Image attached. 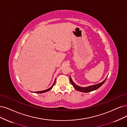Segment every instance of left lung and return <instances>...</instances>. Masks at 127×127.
<instances>
[{
	"label": "left lung",
	"mask_w": 127,
	"mask_h": 127,
	"mask_svg": "<svg viewBox=\"0 0 127 127\" xmlns=\"http://www.w3.org/2000/svg\"><path fill=\"white\" fill-rule=\"evenodd\" d=\"M107 78V77L105 78V79L104 81H102L101 83H99L97 84H95V85L88 86L87 87H81V86H79L77 85L76 84H75L74 83L71 77L70 76H69V80H70V82H71V83L72 84V85H73V86L74 87V88L75 89V90H76L77 91H78L79 92H81L83 93H88V92H90L95 91V90H97V89L99 88L100 86H101L102 85V84L105 83Z\"/></svg>",
	"instance_id": "1"
}]
</instances>
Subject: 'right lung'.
Segmentation results:
<instances>
[{
    "instance_id": "right-lung-1",
    "label": "right lung",
    "mask_w": 127,
    "mask_h": 127,
    "mask_svg": "<svg viewBox=\"0 0 127 127\" xmlns=\"http://www.w3.org/2000/svg\"><path fill=\"white\" fill-rule=\"evenodd\" d=\"M55 80H56V79H55V81H54V82L53 83V85H52V86H51V87H50L49 88L47 89V90H44V91H39V92H34V93H39V94H41V93H45V92H49V91H50V90H51L52 88H53V86L54 85V84H55ZM33 93H34V92H33Z\"/></svg>"
}]
</instances>
